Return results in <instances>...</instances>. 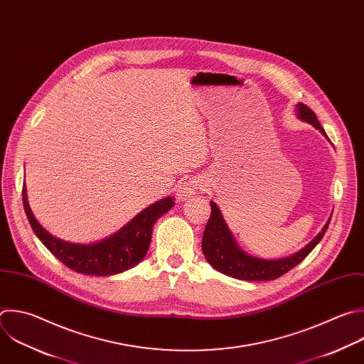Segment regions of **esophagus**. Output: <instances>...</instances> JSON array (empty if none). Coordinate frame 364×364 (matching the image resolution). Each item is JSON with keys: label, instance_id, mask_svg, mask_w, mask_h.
<instances>
[{"label": "esophagus", "instance_id": "esophagus-1", "mask_svg": "<svg viewBox=\"0 0 364 364\" xmlns=\"http://www.w3.org/2000/svg\"><path fill=\"white\" fill-rule=\"evenodd\" d=\"M203 188V183L198 180V178H188V180H184L178 184V188H177V197L181 198V200H186L191 196H194L197 191H200Z\"/></svg>", "mask_w": 364, "mask_h": 364}]
</instances>
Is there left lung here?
I'll list each match as a JSON object with an SVG mask.
<instances>
[{
    "mask_svg": "<svg viewBox=\"0 0 364 364\" xmlns=\"http://www.w3.org/2000/svg\"><path fill=\"white\" fill-rule=\"evenodd\" d=\"M297 115L300 119L307 121L309 124H313L317 130H320L323 136L327 137L326 132L318 123L314 111L309 108L306 104L303 102L297 104ZM210 205H211V214L205 225L203 243H201L204 257L220 273L238 280H247V282L274 280L282 277L284 273L290 272L293 267H296L318 245V241L323 238L331 218V217L328 218L323 230L299 253L284 259H279V260H264V259L253 257L241 250L237 246L235 240L232 238V234L230 232L217 204L211 201Z\"/></svg>",
    "mask_w": 364,
    "mask_h": 364,
    "instance_id": "left-lung-1",
    "label": "left lung"
}]
</instances>
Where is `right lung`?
I'll return each instance as SVG.
<instances>
[{"instance_id": "1", "label": "right lung", "mask_w": 364, "mask_h": 364, "mask_svg": "<svg viewBox=\"0 0 364 364\" xmlns=\"http://www.w3.org/2000/svg\"><path fill=\"white\" fill-rule=\"evenodd\" d=\"M23 204L33 231L63 264L87 276H112L134 267L144 259L150 247L153 225L173 207L174 198L166 197L151 204L119 231L94 245L70 243L50 234L28 205L26 184L23 186Z\"/></svg>"}]
</instances>
